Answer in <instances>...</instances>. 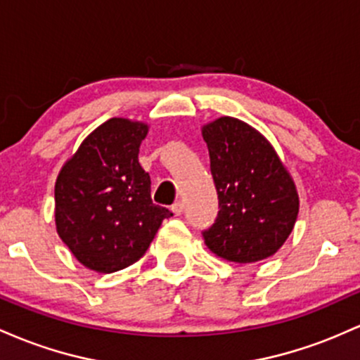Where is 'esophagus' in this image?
I'll list each match as a JSON object with an SVG mask.
<instances>
[{
    "mask_svg": "<svg viewBox=\"0 0 360 360\" xmlns=\"http://www.w3.org/2000/svg\"><path fill=\"white\" fill-rule=\"evenodd\" d=\"M172 212L175 214V216H180V214L184 212V204H181V202H175V204L172 205Z\"/></svg>",
    "mask_w": 360,
    "mask_h": 360,
    "instance_id": "34e87169",
    "label": "esophagus"
}]
</instances>
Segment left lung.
Segmentation results:
<instances>
[{"mask_svg":"<svg viewBox=\"0 0 360 360\" xmlns=\"http://www.w3.org/2000/svg\"><path fill=\"white\" fill-rule=\"evenodd\" d=\"M219 212L202 233L214 255L236 264L272 257L285 243L300 212L292 176L264 134L234 117L202 126Z\"/></svg>","mask_w":360,"mask_h":360,"instance_id":"8db88e82","label":"left lung"}]
</instances>
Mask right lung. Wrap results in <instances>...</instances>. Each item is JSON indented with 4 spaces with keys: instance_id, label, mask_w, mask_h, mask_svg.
<instances>
[{
    "instance_id": "obj_1",
    "label": "right lung",
    "mask_w": 360,
    "mask_h": 360,
    "mask_svg": "<svg viewBox=\"0 0 360 360\" xmlns=\"http://www.w3.org/2000/svg\"><path fill=\"white\" fill-rule=\"evenodd\" d=\"M148 131L139 120L108 119L84 137L56 180L59 238L95 272L112 274L139 260L173 216L153 204L151 180L137 160Z\"/></svg>"
}]
</instances>
